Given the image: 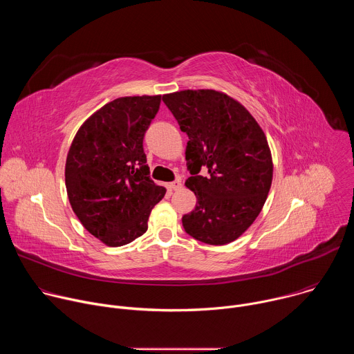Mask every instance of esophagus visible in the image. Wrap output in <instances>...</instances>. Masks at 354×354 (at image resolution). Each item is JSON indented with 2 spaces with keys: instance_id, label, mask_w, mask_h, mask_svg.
Returning a JSON list of instances; mask_svg holds the SVG:
<instances>
[{
  "instance_id": "esophagus-1",
  "label": "esophagus",
  "mask_w": 354,
  "mask_h": 354,
  "mask_svg": "<svg viewBox=\"0 0 354 354\" xmlns=\"http://www.w3.org/2000/svg\"><path fill=\"white\" fill-rule=\"evenodd\" d=\"M169 187H171L172 190H178V189H180V187H182V179H180V178H176L174 182H171V183H169Z\"/></svg>"
}]
</instances>
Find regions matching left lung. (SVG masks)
I'll return each mask as SVG.
<instances>
[{
	"label": "left lung",
	"mask_w": 354,
	"mask_h": 354,
	"mask_svg": "<svg viewBox=\"0 0 354 354\" xmlns=\"http://www.w3.org/2000/svg\"><path fill=\"white\" fill-rule=\"evenodd\" d=\"M183 133L196 207L182 217L185 231L209 245L239 238L268 198L273 161L266 136L238 100L214 89H185L162 96ZM201 166L209 175L201 177Z\"/></svg>",
	"instance_id": "obj_1"
}]
</instances>
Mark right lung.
Returning <instances> with one entry per match:
<instances>
[{
    "label": "right lung",
    "mask_w": 354,
    "mask_h": 354,
    "mask_svg": "<svg viewBox=\"0 0 354 354\" xmlns=\"http://www.w3.org/2000/svg\"><path fill=\"white\" fill-rule=\"evenodd\" d=\"M160 104L161 95L118 97L82 123L68 149L66 187L73 212L108 246L141 236L167 193L148 176L142 148Z\"/></svg>",
    "instance_id": "1"
}]
</instances>
